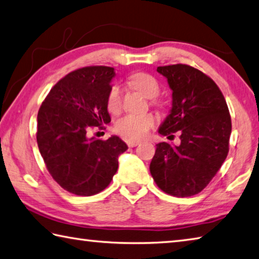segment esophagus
Instances as JSON below:
<instances>
[{
	"mask_svg": "<svg viewBox=\"0 0 259 259\" xmlns=\"http://www.w3.org/2000/svg\"><path fill=\"white\" fill-rule=\"evenodd\" d=\"M140 143V140H134V139H128L126 140V144H128L129 147H136V146H138Z\"/></svg>",
	"mask_w": 259,
	"mask_h": 259,
	"instance_id": "34e87169",
	"label": "esophagus"
}]
</instances>
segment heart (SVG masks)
<instances>
[{"mask_svg": "<svg viewBox=\"0 0 259 259\" xmlns=\"http://www.w3.org/2000/svg\"><path fill=\"white\" fill-rule=\"evenodd\" d=\"M129 84L133 88L143 93L146 97L154 98L159 94V83L153 76L148 73H135L129 78ZM155 104H158L157 101H154ZM107 110L111 113H117L122 107V91L121 88L114 84L111 87L106 98ZM155 123V116L152 113L144 114H125L115 123V130L125 137L137 139L143 138L148 133Z\"/></svg>", "mask_w": 259, "mask_h": 259, "instance_id": "b5f03b06", "label": "heart"}]
</instances>
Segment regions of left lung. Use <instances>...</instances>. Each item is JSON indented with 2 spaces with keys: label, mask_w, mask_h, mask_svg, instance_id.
Here are the masks:
<instances>
[{
  "label": "left lung",
  "mask_w": 259,
  "mask_h": 259,
  "mask_svg": "<svg viewBox=\"0 0 259 259\" xmlns=\"http://www.w3.org/2000/svg\"><path fill=\"white\" fill-rule=\"evenodd\" d=\"M172 89V109L158 129L180 133L181 144L156 145L149 170L161 190L190 197L204 189L229 153L231 116L222 92L205 73L187 64L158 67Z\"/></svg>",
  "instance_id": "1"
}]
</instances>
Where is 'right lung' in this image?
<instances>
[{
    "mask_svg": "<svg viewBox=\"0 0 259 259\" xmlns=\"http://www.w3.org/2000/svg\"><path fill=\"white\" fill-rule=\"evenodd\" d=\"M114 69L103 65L70 72L51 89L37 115V144L52 178L77 196L96 195L110 185L128 146L117 136L89 138L111 122L106 98Z\"/></svg>",
    "mask_w": 259,
    "mask_h": 259,
    "instance_id": "add662e5",
    "label": "right lung"
}]
</instances>
